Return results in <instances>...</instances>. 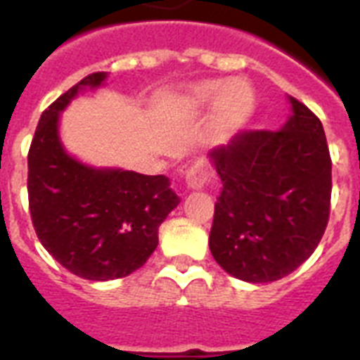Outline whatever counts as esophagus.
Masks as SVG:
<instances>
[{"instance_id":"esophagus-1","label":"esophagus","mask_w":360,"mask_h":360,"mask_svg":"<svg viewBox=\"0 0 360 360\" xmlns=\"http://www.w3.org/2000/svg\"><path fill=\"white\" fill-rule=\"evenodd\" d=\"M209 179V168L205 162H196L194 166L186 169L185 183L191 191H200L205 186Z\"/></svg>"}]
</instances>
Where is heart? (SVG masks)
Instances as JSON below:
<instances>
[{
    "label": "heart",
    "instance_id": "1",
    "mask_svg": "<svg viewBox=\"0 0 360 360\" xmlns=\"http://www.w3.org/2000/svg\"><path fill=\"white\" fill-rule=\"evenodd\" d=\"M183 114H198L214 104V132L220 138L233 134L248 121L254 110V91L248 82L233 78L226 84L205 80L188 87L177 98Z\"/></svg>",
    "mask_w": 360,
    "mask_h": 360
}]
</instances>
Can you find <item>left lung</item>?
I'll return each instance as SVG.
<instances>
[{
    "mask_svg": "<svg viewBox=\"0 0 360 360\" xmlns=\"http://www.w3.org/2000/svg\"><path fill=\"white\" fill-rule=\"evenodd\" d=\"M280 130H245L209 151L222 179L209 248L226 273L274 282L312 256L330 209L329 146L312 110L290 97Z\"/></svg>",
    "mask_w": 360,
    "mask_h": 360,
    "instance_id": "1",
    "label": "left lung"
}]
</instances>
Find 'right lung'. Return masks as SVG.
Returning a JSON list of instances; mask_svg holds the SVG:
<instances>
[{"mask_svg":"<svg viewBox=\"0 0 360 360\" xmlns=\"http://www.w3.org/2000/svg\"><path fill=\"white\" fill-rule=\"evenodd\" d=\"M93 72L42 112L27 153V196L42 246L70 273L114 280L134 273L158 245V226L179 205L166 175H143L78 162L59 140V114L82 87H98Z\"/></svg>","mask_w":360,"mask_h":360,"instance_id":"right-lung-1","label":"right lung"}]
</instances>
